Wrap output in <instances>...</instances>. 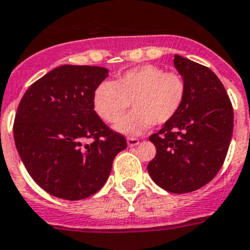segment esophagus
Here are the masks:
<instances>
[{
	"instance_id": "obj_1",
	"label": "esophagus",
	"mask_w": 250,
	"mask_h": 250,
	"mask_svg": "<svg viewBox=\"0 0 250 250\" xmlns=\"http://www.w3.org/2000/svg\"><path fill=\"white\" fill-rule=\"evenodd\" d=\"M126 143H127V146L129 147H134V146H137L139 145V139H136V137H127L126 139Z\"/></svg>"
}]
</instances>
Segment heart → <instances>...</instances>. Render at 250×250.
Wrapping results in <instances>:
<instances>
[{
    "mask_svg": "<svg viewBox=\"0 0 250 250\" xmlns=\"http://www.w3.org/2000/svg\"><path fill=\"white\" fill-rule=\"evenodd\" d=\"M186 83L178 73L145 64L121 74L114 83L103 82L93 94L95 113L105 123H116L131 106L132 113L115 125L119 132L137 135L151 125L168 123L183 104Z\"/></svg>",
    "mask_w": 250,
    "mask_h": 250,
    "instance_id": "1",
    "label": "heart"
}]
</instances>
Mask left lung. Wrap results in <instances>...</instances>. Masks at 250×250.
I'll return each instance as SVG.
<instances>
[{
    "instance_id": "1",
    "label": "left lung",
    "mask_w": 250,
    "mask_h": 250,
    "mask_svg": "<svg viewBox=\"0 0 250 250\" xmlns=\"http://www.w3.org/2000/svg\"><path fill=\"white\" fill-rule=\"evenodd\" d=\"M173 63L186 83V97L178 113L150 136L156 156L147 171L161 188L187 193L221 170L232 140L233 107L209 68L177 54Z\"/></svg>"
}]
</instances>
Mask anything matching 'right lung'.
I'll list each match as a JSON object with an SVG mask.
<instances>
[{
    "instance_id": "right-lung-1",
    "label": "right lung",
    "mask_w": 250,
    "mask_h": 250,
    "mask_svg": "<svg viewBox=\"0 0 250 250\" xmlns=\"http://www.w3.org/2000/svg\"><path fill=\"white\" fill-rule=\"evenodd\" d=\"M107 75L103 67L61 65L34 82L18 105L16 147L34 182L52 196L78 201L97 193L126 148L125 137L94 110V90Z\"/></svg>"
}]
</instances>
